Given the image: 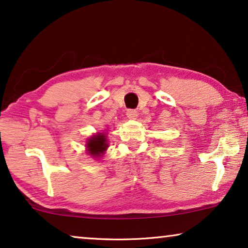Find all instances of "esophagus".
<instances>
[{
	"mask_svg": "<svg viewBox=\"0 0 248 248\" xmlns=\"http://www.w3.org/2000/svg\"><path fill=\"white\" fill-rule=\"evenodd\" d=\"M127 117L129 119H137V117H138V112H137L136 110L130 109L127 111Z\"/></svg>",
	"mask_w": 248,
	"mask_h": 248,
	"instance_id": "34e87169",
	"label": "esophagus"
}]
</instances>
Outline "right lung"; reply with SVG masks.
<instances>
[{
	"instance_id": "add662e5",
	"label": "right lung",
	"mask_w": 248,
	"mask_h": 248,
	"mask_svg": "<svg viewBox=\"0 0 248 248\" xmlns=\"http://www.w3.org/2000/svg\"><path fill=\"white\" fill-rule=\"evenodd\" d=\"M108 145L106 133L98 132L97 135H93L88 139L87 143H86V148H87L89 155L93 156V158H98V156L104 155L105 151L107 150Z\"/></svg>"
}]
</instances>
